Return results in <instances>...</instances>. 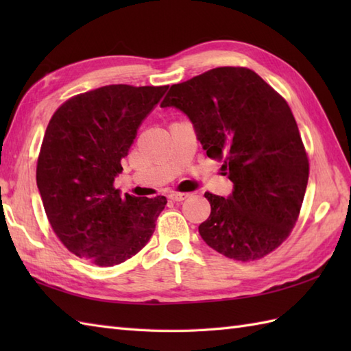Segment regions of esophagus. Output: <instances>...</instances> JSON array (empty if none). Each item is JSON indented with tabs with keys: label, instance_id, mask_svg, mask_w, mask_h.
<instances>
[{
	"label": "esophagus",
	"instance_id": "obj_1",
	"mask_svg": "<svg viewBox=\"0 0 351 351\" xmlns=\"http://www.w3.org/2000/svg\"><path fill=\"white\" fill-rule=\"evenodd\" d=\"M189 196H190V193H181V191H173V193H170V195H169V197L171 200H175V202H180V200L187 199Z\"/></svg>",
	"mask_w": 351,
	"mask_h": 351
}]
</instances>
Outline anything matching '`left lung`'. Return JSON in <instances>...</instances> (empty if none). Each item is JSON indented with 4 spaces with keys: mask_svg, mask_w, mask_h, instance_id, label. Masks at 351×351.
<instances>
[{
    "mask_svg": "<svg viewBox=\"0 0 351 351\" xmlns=\"http://www.w3.org/2000/svg\"><path fill=\"white\" fill-rule=\"evenodd\" d=\"M161 107L190 117L206 155L234 182L229 197L206 191L204 241L226 258H264L289 237L303 204L309 160L288 102L256 72L223 66L170 87Z\"/></svg>",
    "mask_w": 351,
    "mask_h": 351,
    "instance_id": "obj_1",
    "label": "left lung"
}]
</instances>
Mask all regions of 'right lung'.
<instances>
[{"label":"right lung","mask_w":351,"mask_h":351,"mask_svg":"<svg viewBox=\"0 0 351 351\" xmlns=\"http://www.w3.org/2000/svg\"><path fill=\"white\" fill-rule=\"evenodd\" d=\"M167 88L104 86L72 96L52 114L36 181L52 230L78 258L113 267L151 240L167 199L122 196L114 178L141 121Z\"/></svg>","instance_id":"1"}]
</instances>
